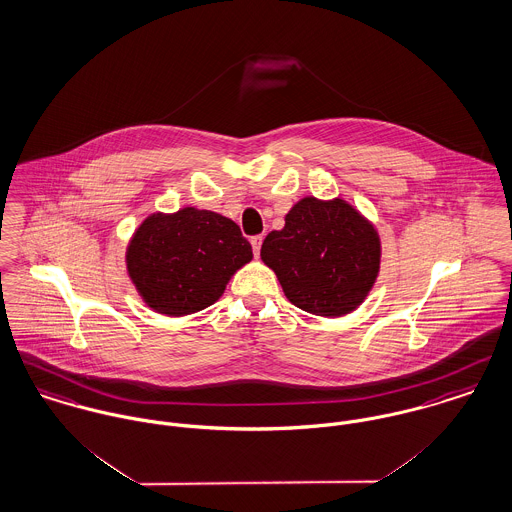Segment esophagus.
I'll use <instances>...</instances> for the list:
<instances>
[{
  "instance_id": "34e87169",
  "label": "esophagus",
  "mask_w": 512,
  "mask_h": 512,
  "mask_svg": "<svg viewBox=\"0 0 512 512\" xmlns=\"http://www.w3.org/2000/svg\"><path fill=\"white\" fill-rule=\"evenodd\" d=\"M262 240H264V238H262L260 234H258V236H252V238H250V244H252V250H254V254H256V256L260 254V248H262Z\"/></svg>"
}]
</instances>
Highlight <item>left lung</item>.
<instances>
[{"label": "left lung", "mask_w": 512, "mask_h": 512, "mask_svg": "<svg viewBox=\"0 0 512 512\" xmlns=\"http://www.w3.org/2000/svg\"><path fill=\"white\" fill-rule=\"evenodd\" d=\"M260 256L295 307L342 317L372 291L381 242L372 223L348 201L303 197L285 215V227L266 236Z\"/></svg>", "instance_id": "1"}]
</instances>
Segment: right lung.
Here are the masks:
<instances>
[{
	"mask_svg": "<svg viewBox=\"0 0 512 512\" xmlns=\"http://www.w3.org/2000/svg\"><path fill=\"white\" fill-rule=\"evenodd\" d=\"M250 260L252 246L234 221L195 207L148 215L127 246V272L142 301L168 317L213 305Z\"/></svg>",
	"mask_w": 512,
	"mask_h": 512,
	"instance_id": "add662e5",
	"label": "right lung"
}]
</instances>
